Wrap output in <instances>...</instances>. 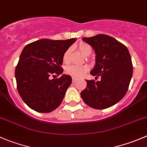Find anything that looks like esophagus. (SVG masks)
I'll use <instances>...</instances> for the list:
<instances>
[{
    "label": "esophagus",
    "mask_w": 147,
    "mask_h": 147,
    "mask_svg": "<svg viewBox=\"0 0 147 147\" xmlns=\"http://www.w3.org/2000/svg\"><path fill=\"white\" fill-rule=\"evenodd\" d=\"M76 81H77V79H76V78H72V82L75 83V82H76Z\"/></svg>",
    "instance_id": "obj_1"
}]
</instances>
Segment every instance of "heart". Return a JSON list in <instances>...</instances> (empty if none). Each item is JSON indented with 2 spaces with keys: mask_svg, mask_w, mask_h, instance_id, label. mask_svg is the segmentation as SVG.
Returning <instances> with one entry per match:
<instances>
[{
  "mask_svg": "<svg viewBox=\"0 0 147 147\" xmlns=\"http://www.w3.org/2000/svg\"><path fill=\"white\" fill-rule=\"evenodd\" d=\"M80 50L85 55H88L91 53L92 48L88 44L81 42L78 45ZM71 49L68 48L65 51L64 54L63 55V61L64 63H68L69 61V55H70ZM89 68L87 65H69L65 68V73L69 76L72 77L73 78H81L82 77L85 75L86 72H87Z\"/></svg>",
  "mask_w": 147,
  "mask_h": 147,
  "instance_id": "b5f03b06",
  "label": "heart"
}]
</instances>
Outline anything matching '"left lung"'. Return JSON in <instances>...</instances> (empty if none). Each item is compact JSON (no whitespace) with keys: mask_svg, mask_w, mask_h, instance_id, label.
<instances>
[{"mask_svg":"<svg viewBox=\"0 0 147 147\" xmlns=\"http://www.w3.org/2000/svg\"><path fill=\"white\" fill-rule=\"evenodd\" d=\"M83 40L94 48L96 64L90 74L101 80H87L80 95L86 105L97 109L110 107L119 102L128 90L133 65L125 45L109 35L100 34Z\"/></svg>","mask_w":147,"mask_h":147,"instance_id":"left-lung-1","label":"left lung"}]
</instances>
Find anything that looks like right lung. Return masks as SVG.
Masks as SVG:
<instances>
[{"instance_id":"add662e5","label":"right lung","mask_w":147,"mask_h":147,"mask_svg":"<svg viewBox=\"0 0 147 147\" xmlns=\"http://www.w3.org/2000/svg\"><path fill=\"white\" fill-rule=\"evenodd\" d=\"M42 39L23 48L16 67L17 89L25 103L33 110L47 113L57 109L72 83L69 75H63L61 67L65 51L75 42Z\"/></svg>"}]
</instances>
